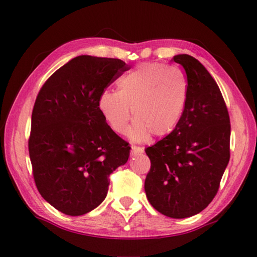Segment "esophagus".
Segmentation results:
<instances>
[{
  "instance_id": "34e87169",
  "label": "esophagus",
  "mask_w": 257,
  "mask_h": 257,
  "mask_svg": "<svg viewBox=\"0 0 257 257\" xmlns=\"http://www.w3.org/2000/svg\"><path fill=\"white\" fill-rule=\"evenodd\" d=\"M132 151L133 154H143V152L145 151V149L143 148V147H138V146H133L132 147Z\"/></svg>"
}]
</instances>
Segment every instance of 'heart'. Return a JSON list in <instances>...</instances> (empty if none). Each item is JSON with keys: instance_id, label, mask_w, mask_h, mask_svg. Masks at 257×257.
Returning a JSON list of instances; mask_svg holds the SVG:
<instances>
[{"instance_id": "b5f03b06", "label": "heart", "mask_w": 257, "mask_h": 257, "mask_svg": "<svg viewBox=\"0 0 257 257\" xmlns=\"http://www.w3.org/2000/svg\"><path fill=\"white\" fill-rule=\"evenodd\" d=\"M188 95V81L181 70L161 63H145L119 79L118 91L103 90L98 107L117 134H124L135 113L137 118L128 135L143 141L151 133L162 137L177 128Z\"/></svg>"}]
</instances>
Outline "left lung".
<instances>
[{
  "mask_svg": "<svg viewBox=\"0 0 257 257\" xmlns=\"http://www.w3.org/2000/svg\"><path fill=\"white\" fill-rule=\"evenodd\" d=\"M172 61L187 74L189 95L182 118L167 137L146 149L151 167L145 191L163 215L184 219L214 199L230 160V116L216 81L198 59Z\"/></svg>",
  "mask_w": 257,
  "mask_h": 257,
  "instance_id": "left-lung-1",
  "label": "left lung"
}]
</instances>
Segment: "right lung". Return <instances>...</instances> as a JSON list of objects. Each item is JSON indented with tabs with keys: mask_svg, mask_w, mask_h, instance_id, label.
I'll return each mask as SVG.
<instances>
[{
	"mask_svg": "<svg viewBox=\"0 0 257 257\" xmlns=\"http://www.w3.org/2000/svg\"><path fill=\"white\" fill-rule=\"evenodd\" d=\"M130 69L118 58L81 55L57 69L38 92L29 139L38 192L64 214L77 216L105 200L109 176L130 147L98 107L107 87Z\"/></svg>",
	"mask_w": 257,
	"mask_h": 257,
	"instance_id": "right-lung-1",
	"label": "right lung"
}]
</instances>
